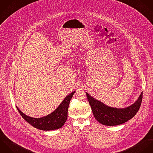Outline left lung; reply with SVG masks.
Listing matches in <instances>:
<instances>
[{
	"instance_id": "obj_1",
	"label": "left lung",
	"mask_w": 153,
	"mask_h": 153,
	"mask_svg": "<svg viewBox=\"0 0 153 153\" xmlns=\"http://www.w3.org/2000/svg\"><path fill=\"white\" fill-rule=\"evenodd\" d=\"M92 113L98 122L105 126H116L123 124L131 120L138 111L142 100L143 92L138 99L130 106L118 108L109 107L102 102L94 98L86 92Z\"/></svg>"
}]
</instances>
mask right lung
Returning a JSON list of instances; mask_svg holds the SVG:
<instances>
[{
	"instance_id": "add662e5",
	"label": "right lung",
	"mask_w": 153,
	"mask_h": 153,
	"mask_svg": "<svg viewBox=\"0 0 153 153\" xmlns=\"http://www.w3.org/2000/svg\"><path fill=\"white\" fill-rule=\"evenodd\" d=\"M75 93L73 91L67 95L60 105L51 114L40 118H33L24 114L16 107L22 118L31 126L42 131H52L61 128L67 119V112L70 101Z\"/></svg>"
}]
</instances>
